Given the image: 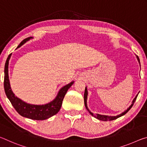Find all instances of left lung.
I'll return each instance as SVG.
<instances>
[{
  "instance_id": "obj_1",
  "label": "left lung",
  "mask_w": 147,
  "mask_h": 147,
  "mask_svg": "<svg viewBox=\"0 0 147 147\" xmlns=\"http://www.w3.org/2000/svg\"><path fill=\"white\" fill-rule=\"evenodd\" d=\"M136 57H137V59H138V61L139 62V65H140V61H139V59L138 56H137L136 55ZM141 66V65H140ZM139 94V93H138ZM138 94L136 96V97L134 98V99L133 100V101H132L131 102V104L129 105V107L126 110H125L124 112H122V113L119 114L117 115V116H108V115H100V114H96V115H94V113H92V112L90 111L89 110V109L88 108V106H87V96H88V90H87V88H86V86L85 87V94H84V102H85V107L86 110L88 111V113L92 115V117H95L96 119H97L98 120H100V121H113V120H115L118 119V118L121 117L122 116H123V115H124L126 113H127L128 112V111L131 109V108L132 107V106H133V105L134 104L135 102H136V98L137 97H138Z\"/></svg>"
}]
</instances>
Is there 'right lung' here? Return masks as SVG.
I'll use <instances>...</instances> for the list:
<instances>
[{
	"label": "right lung",
	"instance_id": "add662e5",
	"mask_svg": "<svg viewBox=\"0 0 147 147\" xmlns=\"http://www.w3.org/2000/svg\"><path fill=\"white\" fill-rule=\"evenodd\" d=\"M32 38V37H29L23 40L17 47V49L22 46L24 44ZM11 55V54L9 55L8 57L7 58L5 66H4V86L7 98L10 101L11 105L15 108L17 112L22 117L32 120H37V121H43V120L47 119L56 115L61 109L65 94L69 88L71 87V86L74 83V81H72L69 83L62 86L59 90L55 99L51 102L42 105L30 104V103H26L15 96V94L13 92L11 88L8 75L9 60L10 59Z\"/></svg>",
	"mask_w": 147,
	"mask_h": 147
}]
</instances>
